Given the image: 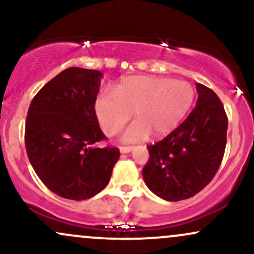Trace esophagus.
<instances>
[{"instance_id": "1", "label": "esophagus", "mask_w": 254, "mask_h": 254, "mask_svg": "<svg viewBox=\"0 0 254 254\" xmlns=\"http://www.w3.org/2000/svg\"><path fill=\"white\" fill-rule=\"evenodd\" d=\"M119 150L123 154L129 153V151L132 150V147H131V145H121V147H119Z\"/></svg>"}]
</instances>
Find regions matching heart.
I'll return each instance as SVG.
<instances>
[{
    "mask_svg": "<svg viewBox=\"0 0 254 254\" xmlns=\"http://www.w3.org/2000/svg\"><path fill=\"white\" fill-rule=\"evenodd\" d=\"M193 98V88L188 82L136 75L123 78L115 92L100 93L95 100V115L107 136L116 135L133 113L137 122L125 131V141L144 139L150 132L164 137L180 124Z\"/></svg>",
    "mask_w": 254,
    "mask_h": 254,
    "instance_id": "b5f03b06",
    "label": "heart"
}]
</instances>
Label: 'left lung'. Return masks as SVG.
Segmentation results:
<instances>
[{"label": "left lung", "instance_id": "left-lung-1", "mask_svg": "<svg viewBox=\"0 0 254 254\" xmlns=\"http://www.w3.org/2000/svg\"><path fill=\"white\" fill-rule=\"evenodd\" d=\"M196 107L176 130L147 145L149 160L142 170L151 192L168 202L202 191L220 168L227 143L228 118L216 93L197 83Z\"/></svg>", "mask_w": 254, "mask_h": 254}]
</instances>
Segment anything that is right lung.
<instances>
[{
    "instance_id": "right-lung-1",
    "label": "right lung",
    "mask_w": 254,
    "mask_h": 254,
    "mask_svg": "<svg viewBox=\"0 0 254 254\" xmlns=\"http://www.w3.org/2000/svg\"><path fill=\"white\" fill-rule=\"evenodd\" d=\"M99 70L72 66L49 81L33 98L25 125V144L34 172L58 196L84 200L106 188L119 149L99 147L95 100Z\"/></svg>"
}]
</instances>
